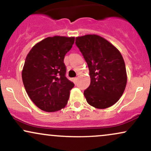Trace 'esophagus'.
I'll return each instance as SVG.
<instances>
[{
    "mask_svg": "<svg viewBox=\"0 0 151 151\" xmlns=\"http://www.w3.org/2000/svg\"><path fill=\"white\" fill-rule=\"evenodd\" d=\"M77 80H78L77 78H74L73 79V83H75V84H76V83H77Z\"/></svg>",
    "mask_w": 151,
    "mask_h": 151,
    "instance_id": "34e87169",
    "label": "esophagus"
}]
</instances>
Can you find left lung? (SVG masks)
Returning a JSON list of instances; mask_svg holds the SVG:
<instances>
[{
	"mask_svg": "<svg viewBox=\"0 0 151 151\" xmlns=\"http://www.w3.org/2000/svg\"><path fill=\"white\" fill-rule=\"evenodd\" d=\"M90 70V85L84 91L90 105L106 109L116 103L127 83L125 63L120 51L103 37L86 35L76 38Z\"/></svg>",
	"mask_w": 151,
	"mask_h": 151,
	"instance_id": "8db88e82",
	"label": "left lung"
}]
</instances>
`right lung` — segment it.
Here are the masks:
<instances>
[{
	"mask_svg": "<svg viewBox=\"0 0 151 151\" xmlns=\"http://www.w3.org/2000/svg\"><path fill=\"white\" fill-rule=\"evenodd\" d=\"M74 42V37H49L35 44L27 56L22 82L28 96L42 110L53 112L67 104L74 84L65 77L63 59Z\"/></svg>",
	"mask_w": 151,
	"mask_h": 151,
	"instance_id": "right-lung-1",
	"label": "right lung"
}]
</instances>
